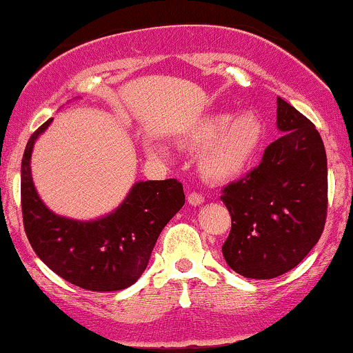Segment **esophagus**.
Listing matches in <instances>:
<instances>
[{
  "instance_id": "1",
  "label": "esophagus",
  "mask_w": 353,
  "mask_h": 353,
  "mask_svg": "<svg viewBox=\"0 0 353 353\" xmlns=\"http://www.w3.org/2000/svg\"><path fill=\"white\" fill-rule=\"evenodd\" d=\"M188 202L190 203V205H194V207L202 205V203H203V197H202L201 194H197V192H190L189 197H188Z\"/></svg>"
}]
</instances>
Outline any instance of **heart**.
<instances>
[{
  "mask_svg": "<svg viewBox=\"0 0 353 353\" xmlns=\"http://www.w3.org/2000/svg\"><path fill=\"white\" fill-rule=\"evenodd\" d=\"M266 138L265 123L256 113L241 112L235 117L220 112L202 118L189 134V143L202 148L199 171L207 181L232 182L252 168ZM152 151L163 154L161 146Z\"/></svg>",
  "mask_w": 353,
  "mask_h": 353,
  "instance_id": "obj_1",
  "label": "heart"
}]
</instances>
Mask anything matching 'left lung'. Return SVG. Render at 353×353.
I'll use <instances>...</instances> for the list:
<instances>
[{
    "mask_svg": "<svg viewBox=\"0 0 353 353\" xmlns=\"http://www.w3.org/2000/svg\"><path fill=\"white\" fill-rule=\"evenodd\" d=\"M281 131L258 168L223 189L232 230L225 261L245 278L271 279L298 266L322 235L327 156L316 126L278 97Z\"/></svg>",
    "mask_w": 353,
    "mask_h": 353,
    "instance_id": "8db88e82",
    "label": "left lung"
}]
</instances>
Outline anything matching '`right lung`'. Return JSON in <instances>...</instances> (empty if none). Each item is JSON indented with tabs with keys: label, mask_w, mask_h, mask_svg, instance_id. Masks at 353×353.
Returning a JSON list of instances; mask_svg holds the SVG:
<instances>
[{
	"label": "right lung",
	"mask_w": 353,
	"mask_h": 353,
	"mask_svg": "<svg viewBox=\"0 0 353 353\" xmlns=\"http://www.w3.org/2000/svg\"><path fill=\"white\" fill-rule=\"evenodd\" d=\"M52 118L34 131L21 163V205L24 230L37 256L55 274L88 291H120L146 270L159 233L185 202L176 179L133 184L120 205L95 220L54 214L41 201L31 176L36 139Z\"/></svg>",
	"instance_id": "right-lung-1"
}]
</instances>
